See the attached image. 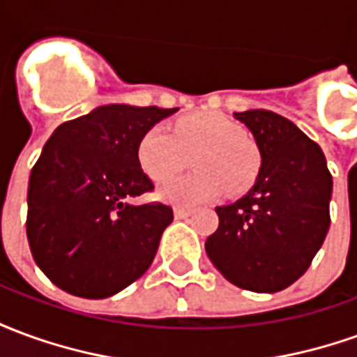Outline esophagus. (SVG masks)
<instances>
[{
	"instance_id": "esophagus-1",
	"label": "esophagus",
	"mask_w": 357,
	"mask_h": 357,
	"mask_svg": "<svg viewBox=\"0 0 357 357\" xmlns=\"http://www.w3.org/2000/svg\"><path fill=\"white\" fill-rule=\"evenodd\" d=\"M189 214H191V208H181V206L174 208V216L178 218V220H183V218H187Z\"/></svg>"
}]
</instances>
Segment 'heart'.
Segmentation results:
<instances>
[{"instance_id":"b5f03b06","label":"heart","mask_w":357,"mask_h":357,"mask_svg":"<svg viewBox=\"0 0 357 357\" xmlns=\"http://www.w3.org/2000/svg\"><path fill=\"white\" fill-rule=\"evenodd\" d=\"M193 156L197 172L170 179L158 197L174 204H201L224 193L237 195L255 183L262 156L245 128L220 112H197L181 118L172 135L164 126H153L137 141V164L153 181H162L179 172Z\"/></svg>"}]
</instances>
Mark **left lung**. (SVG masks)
Segmentation results:
<instances>
[{"label":"left lung","mask_w":357,"mask_h":357,"mask_svg":"<svg viewBox=\"0 0 357 357\" xmlns=\"http://www.w3.org/2000/svg\"><path fill=\"white\" fill-rule=\"evenodd\" d=\"M233 118L252 133L262 164L247 195L216 206L220 225L204 248L235 287L283 291L304 275L329 231L333 178L321 147L291 120L264 109Z\"/></svg>","instance_id":"8db88e82"}]
</instances>
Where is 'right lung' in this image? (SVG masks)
Masks as SVG:
<instances>
[{"instance_id": "1", "label": "right lung", "mask_w": 357, "mask_h": 357, "mask_svg": "<svg viewBox=\"0 0 357 357\" xmlns=\"http://www.w3.org/2000/svg\"><path fill=\"white\" fill-rule=\"evenodd\" d=\"M178 109L112 102L53 132L28 181L26 235L38 268L68 294L107 298L139 279L174 214L132 204L153 189L137 141Z\"/></svg>"}]
</instances>
